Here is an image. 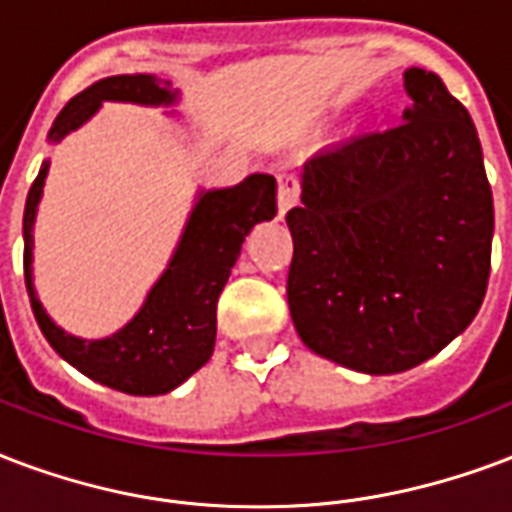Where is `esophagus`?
<instances>
[{"instance_id": "1", "label": "esophagus", "mask_w": 512, "mask_h": 512, "mask_svg": "<svg viewBox=\"0 0 512 512\" xmlns=\"http://www.w3.org/2000/svg\"><path fill=\"white\" fill-rule=\"evenodd\" d=\"M276 179H279V214H284L287 209H292V206L298 204L300 185L298 177H295L292 171H279Z\"/></svg>"}]
</instances>
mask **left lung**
<instances>
[{
    "instance_id": "left-lung-1",
    "label": "left lung",
    "mask_w": 512,
    "mask_h": 512,
    "mask_svg": "<svg viewBox=\"0 0 512 512\" xmlns=\"http://www.w3.org/2000/svg\"><path fill=\"white\" fill-rule=\"evenodd\" d=\"M403 123L303 166L287 303L300 341L370 376L403 373L470 325L491 271L494 204L470 112L405 69Z\"/></svg>"
}]
</instances>
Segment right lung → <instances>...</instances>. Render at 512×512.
<instances>
[{
	"instance_id": "add662e5",
	"label": "right lung",
	"mask_w": 512,
	"mask_h": 512,
	"mask_svg": "<svg viewBox=\"0 0 512 512\" xmlns=\"http://www.w3.org/2000/svg\"><path fill=\"white\" fill-rule=\"evenodd\" d=\"M177 93L152 74H117L77 93L50 128L58 142L80 128L101 101L171 104ZM50 163H42L23 209V271L34 317L53 349L93 381L126 395H166L204 368L214 351L217 300L236 263L241 244L257 222L276 214V179L252 174L241 185L201 193L169 268L155 282L142 311L101 341H83L53 325L31 284V225Z\"/></svg>"
}]
</instances>
